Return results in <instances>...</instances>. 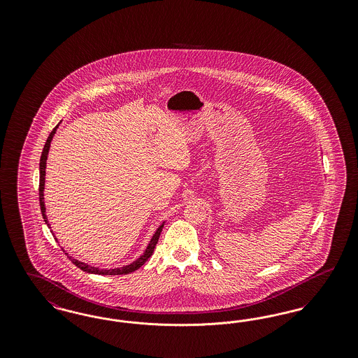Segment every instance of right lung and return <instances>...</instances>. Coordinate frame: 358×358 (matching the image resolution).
Returning a JSON list of instances; mask_svg holds the SVG:
<instances>
[{
  "instance_id": "add662e5",
  "label": "right lung",
  "mask_w": 358,
  "mask_h": 358,
  "mask_svg": "<svg viewBox=\"0 0 358 358\" xmlns=\"http://www.w3.org/2000/svg\"><path fill=\"white\" fill-rule=\"evenodd\" d=\"M59 124L52 130L51 134L48 136L45 145H44V149H43V153H41V158H40V185H38V199H40V208H41V213H43V219L45 224L48 225V228H51V224L48 222V217H47V210H45V203H44V189H45V168H47V158H48V153H50V148H51L52 138L56 134V130H57ZM164 224L165 222H161V225L155 229V232L153 234V236L150 238L149 244L146 245L143 254L139 256L138 259H136L134 262H131L130 264H126V266H122V267H117V268H110V270H104V268H99V267H94L91 264H87L85 262H80L75 257L69 255V252H66V255L69 256L71 259V262L79 267L80 270H83L85 273H95V275H126V273H134L139 267H142L146 260L153 255L154 248H155V244L161 235V231L164 228ZM57 240V238H56Z\"/></svg>"
}]
</instances>
